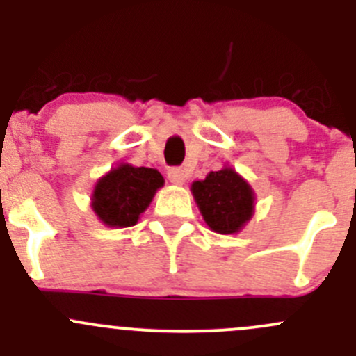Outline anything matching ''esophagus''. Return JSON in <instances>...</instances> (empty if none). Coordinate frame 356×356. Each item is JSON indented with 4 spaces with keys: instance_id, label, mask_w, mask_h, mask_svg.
<instances>
[{
    "instance_id": "34e87169",
    "label": "esophagus",
    "mask_w": 356,
    "mask_h": 356,
    "mask_svg": "<svg viewBox=\"0 0 356 356\" xmlns=\"http://www.w3.org/2000/svg\"><path fill=\"white\" fill-rule=\"evenodd\" d=\"M167 177L170 179V182H174V184H182V182L188 179V172L181 167H172L167 170Z\"/></svg>"
}]
</instances>
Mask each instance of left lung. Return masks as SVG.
Here are the masks:
<instances>
[{
    "mask_svg": "<svg viewBox=\"0 0 356 356\" xmlns=\"http://www.w3.org/2000/svg\"><path fill=\"white\" fill-rule=\"evenodd\" d=\"M191 191L208 227L218 234H234L253 213V191L232 168L210 172L193 182Z\"/></svg>",
    "mask_w": 356,
    "mask_h": 356,
    "instance_id": "1",
    "label": "left lung"
}]
</instances>
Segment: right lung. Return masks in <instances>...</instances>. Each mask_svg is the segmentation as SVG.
<instances>
[{"label":"right lung","mask_w":356,"mask_h":356,"mask_svg":"<svg viewBox=\"0 0 356 356\" xmlns=\"http://www.w3.org/2000/svg\"><path fill=\"white\" fill-rule=\"evenodd\" d=\"M161 186L163 177L155 168L120 165L96 184L92 210L110 227H131Z\"/></svg>","instance_id":"obj_1"}]
</instances>
